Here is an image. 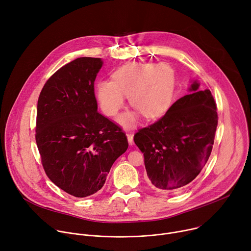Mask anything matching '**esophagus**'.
<instances>
[{
	"label": "esophagus",
	"instance_id": "esophagus-1",
	"mask_svg": "<svg viewBox=\"0 0 251 251\" xmlns=\"http://www.w3.org/2000/svg\"><path fill=\"white\" fill-rule=\"evenodd\" d=\"M127 139L129 142V145H133L134 144V140H133V134L131 132H127Z\"/></svg>",
	"mask_w": 251,
	"mask_h": 251
}]
</instances>
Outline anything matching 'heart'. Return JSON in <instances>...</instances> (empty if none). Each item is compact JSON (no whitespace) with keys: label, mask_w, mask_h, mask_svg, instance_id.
<instances>
[{"label":"heart","mask_w":251,"mask_h":251,"mask_svg":"<svg viewBox=\"0 0 251 251\" xmlns=\"http://www.w3.org/2000/svg\"><path fill=\"white\" fill-rule=\"evenodd\" d=\"M175 85L173 69L165 63L126 64L117 69L112 80L97 84V98L107 116H115L129 96L130 104L146 118L161 116L172 101ZM119 121L126 127L135 123L134 114H125Z\"/></svg>","instance_id":"obj_1"}]
</instances>
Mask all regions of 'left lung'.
<instances>
[{"mask_svg":"<svg viewBox=\"0 0 251 251\" xmlns=\"http://www.w3.org/2000/svg\"><path fill=\"white\" fill-rule=\"evenodd\" d=\"M195 81L155 123L141 128L134 142L144 155L148 177L159 191L187 186L206 164L218 127V108L208 89Z\"/></svg>","mask_w":251,"mask_h":251,"instance_id":"8db88e82","label":"left lung"}]
</instances>
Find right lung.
<instances>
[{"mask_svg":"<svg viewBox=\"0 0 251 251\" xmlns=\"http://www.w3.org/2000/svg\"><path fill=\"white\" fill-rule=\"evenodd\" d=\"M101 66L95 57L70 61L48 79L38 100L35 141L44 170L76 198L98 192L128 148L122 129L97 111L94 81Z\"/></svg>","mask_w":251,"mask_h":251,"instance_id":"right-lung-1","label":"right lung"}]
</instances>
